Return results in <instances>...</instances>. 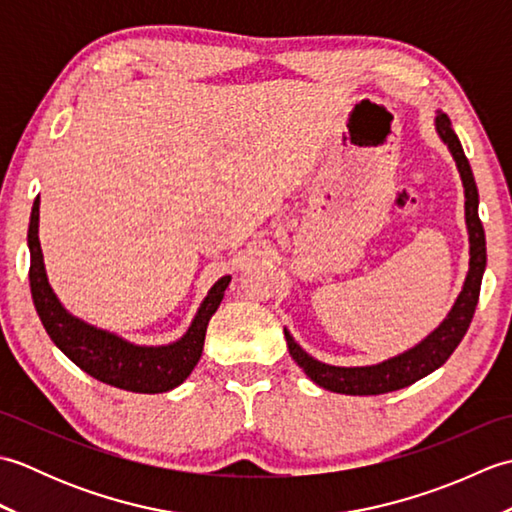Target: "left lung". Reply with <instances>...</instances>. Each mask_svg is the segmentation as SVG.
Wrapping results in <instances>:
<instances>
[{
	"label": "left lung",
	"mask_w": 512,
	"mask_h": 512,
	"mask_svg": "<svg viewBox=\"0 0 512 512\" xmlns=\"http://www.w3.org/2000/svg\"><path fill=\"white\" fill-rule=\"evenodd\" d=\"M436 129L440 138L444 140V145L449 147L464 184V198H466L464 213H466V228H469V244H471L469 273H466L464 288L460 292V297L455 299L447 319H444L438 328L427 336V339L420 341L416 347H411V350L402 352L394 358H387V361L378 365H367V367L325 365L317 361V358H312L308 352H303L295 343V339L290 336V332L284 330L290 356L295 358V363L303 369V372H306L314 383L323 389H330V391H336V394H345V396H378V394H387V391L409 387L411 383H416V380L424 378L431 372H436L440 365L447 363V358L455 352V347L460 345L466 330H469L477 299H480L482 275L486 268V237H484V226L480 222V215H477L480 195H477L469 160L464 156L460 138L455 136L447 114L438 112Z\"/></svg>",
	"instance_id": "obj_1"
}]
</instances>
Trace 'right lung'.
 I'll return each instance as SVG.
<instances>
[{"label": "right lung", "instance_id": "right-lung-1", "mask_svg": "<svg viewBox=\"0 0 512 512\" xmlns=\"http://www.w3.org/2000/svg\"><path fill=\"white\" fill-rule=\"evenodd\" d=\"M28 248H30V292L39 319L46 328L54 345L79 365L85 374L101 380L105 385L118 389L136 391V394H162L178 387L187 380L198 365L204 347L206 325L224 299L231 277L217 279L209 295L195 314L191 328L180 341L158 347L134 345L121 336L107 330L94 328L61 306L54 295L46 268H43V253L39 244V198L32 204L30 226H28Z\"/></svg>", "mask_w": 512, "mask_h": 512}]
</instances>
